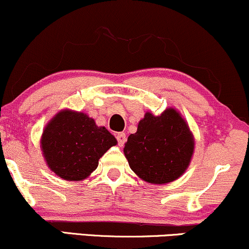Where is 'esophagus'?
I'll return each instance as SVG.
<instances>
[{
	"label": "esophagus",
	"instance_id": "obj_1",
	"mask_svg": "<svg viewBox=\"0 0 249 249\" xmlns=\"http://www.w3.org/2000/svg\"><path fill=\"white\" fill-rule=\"evenodd\" d=\"M117 142H118V145L121 146H124V143H125V142H126V136H125V133H123V132H121V133H118L117 134Z\"/></svg>",
	"mask_w": 249,
	"mask_h": 249
}]
</instances>
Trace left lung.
I'll use <instances>...</instances> for the list:
<instances>
[{"mask_svg": "<svg viewBox=\"0 0 249 249\" xmlns=\"http://www.w3.org/2000/svg\"><path fill=\"white\" fill-rule=\"evenodd\" d=\"M195 140L179 112L168 107L160 116L146 112L130 134L124 154L130 168L143 181L164 184L175 181L189 166Z\"/></svg>", "mask_w": 249, "mask_h": 249, "instance_id": "obj_1", "label": "left lung"}]
</instances>
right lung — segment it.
<instances>
[{
    "label": "right lung",
    "instance_id": "1",
    "mask_svg": "<svg viewBox=\"0 0 249 249\" xmlns=\"http://www.w3.org/2000/svg\"><path fill=\"white\" fill-rule=\"evenodd\" d=\"M116 143V138L104 126H97L86 113L66 109L46 125L40 147L47 166L55 175L66 181H82Z\"/></svg>",
    "mask_w": 249,
    "mask_h": 249
}]
</instances>
